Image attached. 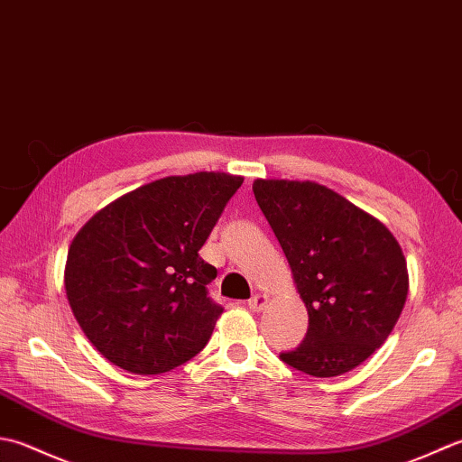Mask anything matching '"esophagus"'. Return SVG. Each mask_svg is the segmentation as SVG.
<instances>
[{
  "mask_svg": "<svg viewBox=\"0 0 462 462\" xmlns=\"http://www.w3.org/2000/svg\"><path fill=\"white\" fill-rule=\"evenodd\" d=\"M267 303H269V297H267V295L255 293V295H253V297L247 300V307H249L251 310H255V313H261V310L267 307Z\"/></svg>",
  "mask_w": 462,
  "mask_h": 462,
  "instance_id": "obj_1",
  "label": "esophagus"
}]
</instances>
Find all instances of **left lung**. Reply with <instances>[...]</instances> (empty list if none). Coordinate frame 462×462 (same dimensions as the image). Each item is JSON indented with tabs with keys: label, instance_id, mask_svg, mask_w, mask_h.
<instances>
[{
	"label": "left lung",
	"instance_id": "1",
	"mask_svg": "<svg viewBox=\"0 0 462 462\" xmlns=\"http://www.w3.org/2000/svg\"><path fill=\"white\" fill-rule=\"evenodd\" d=\"M253 193L309 315L303 343L281 359L313 376L353 371L387 341L407 300L399 241L321 183L255 179Z\"/></svg>",
	"mask_w": 462,
	"mask_h": 462
}]
</instances>
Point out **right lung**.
Segmentation results:
<instances>
[{
	"label": "right lung",
	"instance_id": "obj_1",
	"mask_svg": "<svg viewBox=\"0 0 462 462\" xmlns=\"http://www.w3.org/2000/svg\"><path fill=\"white\" fill-rule=\"evenodd\" d=\"M241 183L221 171L157 179L117 197L75 235L65 295L109 363L159 374L209 341L223 310L207 297L217 271L199 249Z\"/></svg>",
	"mask_w": 462,
	"mask_h": 462
}]
</instances>
